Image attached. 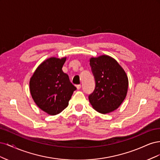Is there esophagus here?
<instances>
[{
  "label": "esophagus",
  "mask_w": 160,
  "mask_h": 160,
  "mask_svg": "<svg viewBox=\"0 0 160 160\" xmlns=\"http://www.w3.org/2000/svg\"><path fill=\"white\" fill-rule=\"evenodd\" d=\"M76 87H77V89H81V85L80 84H79V85H76Z\"/></svg>",
  "instance_id": "34e87169"
}]
</instances>
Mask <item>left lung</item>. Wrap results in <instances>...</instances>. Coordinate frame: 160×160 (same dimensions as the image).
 I'll list each match as a JSON object with an SVG mask.
<instances>
[{
	"label": "left lung",
	"mask_w": 160,
	"mask_h": 160,
	"mask_svg": "<svg viewBox=\"0 0 160 160\" xmlns=\"http://www.w3.org/2000/svg\"><path fill=\"white\" fill-rule=\"evenodd\" d=\"M90 66L95 88L89 95V102L101 113L111 112L119 108L126 97V73L117 61L107 55L91 58Z\"/></svg>",
	"instance_id": "obj_1"
}]
</instances>
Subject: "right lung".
Returning <instances> with one entry per match:
<instances>
[{"label":"right lung","instance_id":"1","mask_svg":"<svg viewBox=\"0 0 160 160\" xmlns=\"http://www.w3.org/2000/svg\"><path fill=\"white\" fill-rule=\"evenodd\" d=\"M66 58H50L38 67L31 78L30 91L33 100L49 115H57L65 109L77 89L68 75L62 70Z\"/></svg>","mask_w":160,"mask_h":160}]
</instances>
